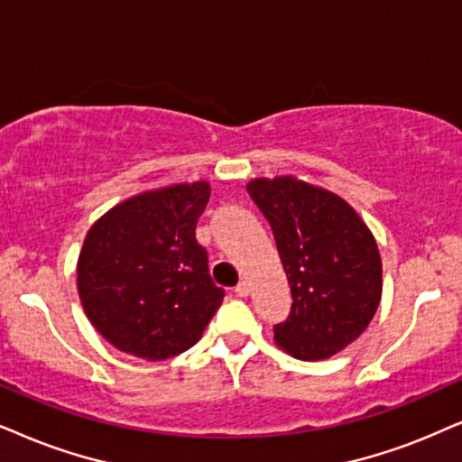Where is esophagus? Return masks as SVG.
Listing matches in <instances>:
<instances>
[{
    "label": "esophagus",
    "instance_id": "34e87169",
    "mask_svg": "<svg viewBox=\"0 0 462 462\" xmlns=\"http://www.w3.org/2000/svg\"><path fill=\"white\" fill-rule=\"evenodd\" d=\"M235 291H236V296H241V299H245V296H249V291H251V288H249V283L247 282H241L235 288Z\"/></svg>",
    "mask_w": 462,
    "mask_h": 462
}]
</instances>
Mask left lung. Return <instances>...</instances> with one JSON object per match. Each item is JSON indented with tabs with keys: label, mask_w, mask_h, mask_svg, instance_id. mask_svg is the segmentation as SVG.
<instances>
[{
	"label": "left lung",
	"mask_w": 462,
	"mask_h": 462,
	"mask_svg": "<svg viewBox=\"0 0 462 462\" xmlns=\"http://www.w3.org/2000/svg\"><path fill=\"white\" fill-rule=\"evenodd\" d=\"M273 227L291 288L274 341L299 360H324L362 335L382 299V260L365 221L332 191L291 177L247 185Z\"/></svg>",
	"instance_id": "left-lung-1"
}]
</instances>
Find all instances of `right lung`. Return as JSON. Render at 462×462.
Returning a JSON list of instances; mask_svg holds the SVG:
<instances>
[{"instance_id": "1", "label": "right lung", "mask_w": 462, "mask_h": 462, "mask_svg": "<svg viewBox=\"0 0 462 462\" xmlns=\"http://www.w3.org/2000/svg\"><path fill=\"white\" fill-rule=\"evenodd\" d=\"M208 183L130 198L91 226L79 258L87 318L110 346L144 360L196 346L226 291L196 241Z\"/></svg>"}]
</instances>
